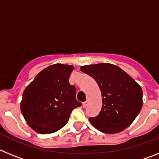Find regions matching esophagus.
<instances>
[{
    "instance_id": "obj_1",
    "label": "esophagus",
    "mask_w": 159,
    "mask_h": 159,
    "mask_svg": "<svg viewBox=\"0 0 159 159\" xmlns=\"http://www.w3.org/2000/svg\"><path fill=\"white\" fill-rule=\"evenodd\" d=\"M88 102H89V101L88 100H87V101H85V102H83V107H86L88 105Z\"/></svg>"
}]
</instances>
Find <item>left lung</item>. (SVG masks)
<instances>
[{
	"label": "left lung",
	"mask_w": 159,
	"mask_h": 159,
	"mask_svg": "<svg viewBox=\"0 0 159 159\" xmlns=\"http://www.w3.org/2000/svg\"><path fill=\"white\" fill-rule=\"evenodd\" d=\"M80 70L94 78L102 93V108L98 116L89 118L91 123L107 134L119 133L129 127L142 109L141 87L114 64L85 65Z\"/></svg>",
	"instance_id": "1"
}]
</instances>
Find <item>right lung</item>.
<instances>
[{
    "instance_id": "add662e5",
    "label": "right lung",
    "mask_w": 159,
    "mask_h": 159,
    "mask_svg": "<svg viewBox=\"0 0 159 159\" xmlns=\"http://www.w3.org/2000/svg\"><path fill=\"white\" fill-rule=\"evenodd\" d=\"M74 67L56 64L42 70L24 91L20 111L29 127L40 134L57 131L80 107L76 88L69 84Z\"/></svg>"
}]
</instances>
